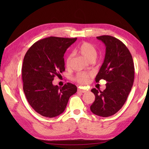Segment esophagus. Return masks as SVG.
<instances>
[{
    "mask_svg": "<svg viewBox=\"0 0 149 149\" xmlns=\"http://www.w3.org/2000/svg\"><path fill=\"white\" fill-rule=\"evenodd\" d=\"M77 91H78V92H80V93H86L87 91L86 90H83V89H81V88H79Z\"/></svg>",
    "mask_w": 149,
    "mask_h": 149,
    "instance_id": "obj_1",
    "label": "esophagus"
}]
</instances>
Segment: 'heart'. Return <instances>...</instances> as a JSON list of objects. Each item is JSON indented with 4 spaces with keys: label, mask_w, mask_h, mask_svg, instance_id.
I'll return each instance as SVG.
<instances>
[{
    "label": "heart",
    "mask_w": 149,
    "mask_h": 149,
    "mask_svg": "<svg viewBox=\"0 0 149 149\" xmlns=\"http://www.w3.org/2000/svg\"><path fill=\"white\" fill-rule=\"evenodd\" d=\"M77 50L80 54H81L85 59L90 62H93L97 58V49H95V47L90 43L86 42L82 43L80 45H79ZM72 58V54H70L66 56L65 59V65L66 66V67H70V66L71 65ZM90 76L91 75L90 74H88V73L80 72L78 73L76 75V76L75 77V79L77 82H78L79 83L84 84L88 83Z\"/></svg>",
    "instance_id": "b5f03b06"
}]
</instances>
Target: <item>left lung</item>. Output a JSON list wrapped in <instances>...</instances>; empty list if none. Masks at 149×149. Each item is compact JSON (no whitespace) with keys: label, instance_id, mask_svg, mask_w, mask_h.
I'll return each instance as SVG.
<instances>
[{"label":"left lung","instance_id":"left-lung-1","mask_svg":"<svg viewBox=\"0 0 149 149\" xmlns=\"http://www.w3.org/2000/svg\"><path fill=\"white\" fill-rule=\"evenodd\" d=\"M97 38L105 44L106 55L95 77L96 83L105 80L103 91L91 90L95 96L90 106L93 114L102 117L113 115L122 108L131 90L134 79V66L131 54L125 44L116 38L103 35Z\"/></svg>","mask_w":149,"mask_h":149}]
</instances>
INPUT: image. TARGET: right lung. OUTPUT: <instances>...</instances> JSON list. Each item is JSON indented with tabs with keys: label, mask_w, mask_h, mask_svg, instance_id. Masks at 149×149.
Here are the masks:
<instances>
[{
	"label": "right lung",
	"mask_w": 149,
	"mask_h": 149,
	"mask_svg": "<svg viewBox=\"0 0 149 149\" xmlns=\"http://www.w3.org/2000/svg\"><path fill=\"white\" fill-rule=\"evenodd\" d=\"M77 40L50 36L37 41L27 50L22 68L23 90L28 102L40 115L49 118L64 111L77 86L67 83L63 87L52 81L65 70L64 54Z\"/></svg>",
	"instance_id": "right-lung-1"
}]
</instances>
